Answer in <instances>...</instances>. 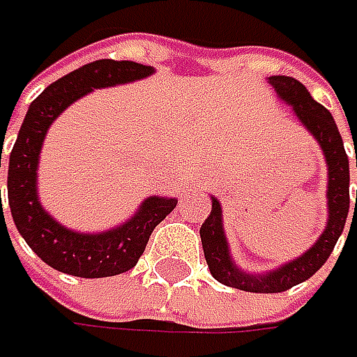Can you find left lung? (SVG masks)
<instances>
[{
	"label": "left lung",
	"mask_w": 357,
	"mask_h": 357,
	"mask_svg": "<svg viewBox=\"0 0 357 357\" xmlns=\"http://www.w3.org/2000/svg\"><path fill=\"white\" fill-rule=\"evenodd\" d=\"M268 83L274 87L280 101L292 107L296 119L302 123V127L308 130L312 139H316L318 146L322 149L324 160L328 167V186H326L328 220H326L322 234L304 254L266 272H246L234 262L232 252H230V244H228L225 222H222V204L216 197H211L213 211L200 227V240H202V250H204L208 270L214 278L225 286L238 288L244 292H258V294L284 292L296 284L306 282L310 276H314L324 266V262L330 258L337 238L344 232V225L350 213V160H348L342 135L337 130L332 113L318 101H314L308 89L300 81H296L294 77L272 75L268 77ZM356 211L357 199L354 216H356Z\"/></svg>",
	"instance_id": "8db88e82"
}]
</instances>
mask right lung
I'll list each match as a JSON object with an SVG mask.
<instances>
[{"instance_id":"right-lung-1","label":"right lung","mask_w":357,"mask_h":357,"mask_svg":"<svg viewBox=\"0 0 357 357\" xmlns=\"http://www.w3.org/2000/svg\"><path fill=\"white\" fill-rule=\"evenodd\" d=\"M153 73L155 67L143 63L99 59L51 83L27 109L9 155L7 200L13 222L27 246L59 272L79 278H105L127 272L139 262L151 232L178 202L169 197H146L137 213L117 227L79 232L55 220L43 208L37 190L39 155L53 121L91 91L141 81Z\"/></svg>"}]
</instances>
